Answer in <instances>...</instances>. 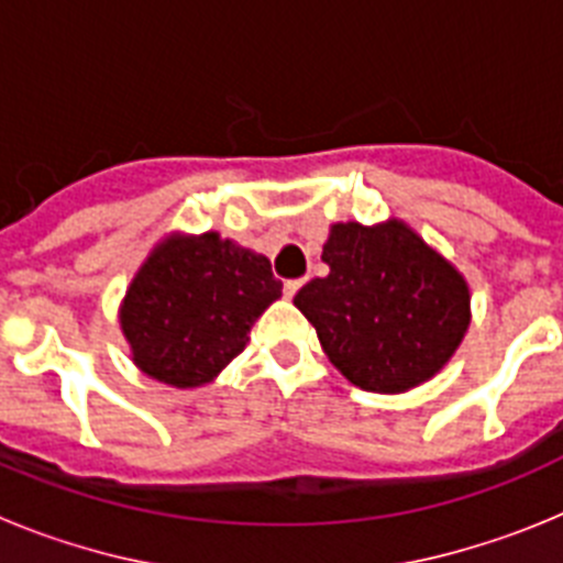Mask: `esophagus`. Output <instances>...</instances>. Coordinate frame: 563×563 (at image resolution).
<instances>
[{
	"label": "esophagus",
	"mask_w": 563,
	"mask_h": 563,
	"mask_svg": "<svg viewBox=\"0 0 563 563\" xmlns=\"http://www.w3.org/2000/svg\"><path fill=\"white\" fill-rule=\"evenodd\" d=\"M298 287H301V278H290V282H285V296L292 298L298 292Z\"/></svg>",
	"instance_id": "34e87169"
}]
</instances>
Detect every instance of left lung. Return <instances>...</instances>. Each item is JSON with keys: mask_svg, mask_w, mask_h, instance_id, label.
<instances>
[{"mask_svg": "<svg viewBox=\"0 0 563 563\" xmlns=\"http://www.w3.org/2000/svg\"><path fill=\"white\" fill-rule=\"evenodd\" d=\"M321 258L330 273L292 305L346 380L400 395L451 361L471 324L467 282L406 222H338Z\"/></svg>", "mask_w": 563, "mask_h": 563, "instance_id": "1", "label": "left lung"}]
</instances>
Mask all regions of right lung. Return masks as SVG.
<instances>
[{
    "mask_svg": "<svg viewBox=\"0 0 563 563\" xmlns=\"http://www.w3.org/2000/svg\"><path fill=\"white\" fill-rule=\"evenodd\" d=\"M282 296L262 253L220 233L163 239L121 305L132 361L154 380L194 389L245 350L247 332Z\"/></svg>",
    "mask_w": 563,
    "mask_h": 563,
    "instance_id": "right-lung-1",
    "label": "right lung"
}]
</instances>
